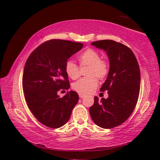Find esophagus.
I'll use <instances>...</instances> for the list:
<instances>
[{
    "label": "esophagus",
    "mask_w": 160,
    "mask_h": 160,
    "mask_svg": "<svg viewBox=\"0 0 160 160\" xmlns=\"http://www.w3.org/2000/svg\"><path fill=\"white\" fill-rule=\"evenodd\" d=\"M79 97H80V99H82L85 97V94H79Z\"/></svg>",
    "instance_id": "1"
}]
</instances>
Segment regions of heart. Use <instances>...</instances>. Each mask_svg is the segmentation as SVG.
I'll return each mask as SVG.
<instances>
[{
    "instance_id": "b5f03b06",
    "label": "heart",
    "mask_w": 160,
    "mask_h": 160,
    "mask_svg": "<svg viewBox=\"0 0 160 160\" xmlns=\"http://www.w3.org/2000/svg\"><path fill=\"white\" fill-rule=\"evenodd\" d=\"M81 66H88L85 75L87 77L82 78L73 83L72 88L80 94H88L95 89L99 80H103L107 76L109 71V63L106 61L100 59L98 51L88 48L81 53L78 56ZM65 70L68 76L72 80L79 77L80 70L78 65L72 60H68L65 64Z\"/></svg>"
}]
</instances>
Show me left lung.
<instances>
[{
  "instance_id": "1",
  "label": "left lung",
  "mask_w": 160,
  "mask_h": 160,
  "mask_svg": "<svg viewBox=\"0 0 160 160\" xmlns=\"http://www.w3.org/2000/svg\"><path fill=\"white\" fill-rule=\"evenodd\" d=\"M91 44L105 51L109 71L100 91H108L107 99L94 97L90 113L94 123L103 128H112L129 118L136 106L140 93V72L134 53L121 43L106 39Z\"/></svg>"
}]
</instances>
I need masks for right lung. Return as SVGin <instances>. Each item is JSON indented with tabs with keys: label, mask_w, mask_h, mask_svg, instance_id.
<instances>
[{
	"label": "right lung",
	"mask_w": 160,
	"mask_h": 160,
	"mask_svg": "<svg viewBox=\"0 0 160 160\" xmlns=\"http://www.w3.org/2000/svg\"><path fill=\"white\" fill-rule=\"evenodd\" d=\"M82 47V43L51 39L39 46L27 60L23 92L29 110L43 125L58 128L68 121L79 96L70 91L61 98L58 92L70 88L65 64Z\"/></svg>",
	"instance_id": "right-lung-1"
}]
</instances>
